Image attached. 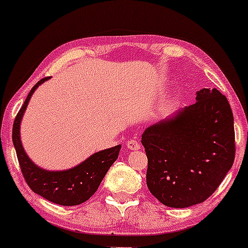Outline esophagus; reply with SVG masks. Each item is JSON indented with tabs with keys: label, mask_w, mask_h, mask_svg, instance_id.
Returning a JSON list of instances; mask_svg holds the SVG:
<instances>
[{
	"label": "esophagus",
	"mask_w": 248,
	"mask_h": 248,
	"mask_svg": "<svg viewBox=\"0 0 248 248\" xmlns=\"http://www.w3.org/2000/svg\"><path fill=\"white\" fill-rule=\"evenodd\" d=\"M127 147L129 148L130 150H138L141 148V144H140V142L136 141V140H129L127 142Z\"/></svg>",
	"instance_id": "1"
}]
</instances>
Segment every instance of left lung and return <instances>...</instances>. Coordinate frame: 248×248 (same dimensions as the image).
Masks as SVG:
<instances>
[{
	"instance_id": "8db88e82",
	"label": "left lung",
	"mask_w": 248,
	"mask_h": 248,
	"mask_svg": "<svg viewBox=\"0 0 248 248\" xmlns=\"http://www.w3.org/2000/svg\"><path fill=\"white\" fill-rule=\"evenodd\" d=\"M196 99L142 135L148 189L169 207L203 203L234 162V124L226 96L216 88H203Z\"/></svg>"
}]
</instances>
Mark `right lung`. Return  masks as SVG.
Masks as SVG:
<instances>
[{
  "mask_svg": "<svg viewBox=\"0 0 248 248\" xmlns=\"http://www.w3.org/2000/svg\"><path fill=\"white\" fill-rule=\"evenodd\" d=\"M50 77H45L41 79L31 88L23 106L17 113L13 126L14 147L16 149V155L23 177L33 192L59 205H79L92 197L93 193L98 190L102 178L118 158L121 146H115L93 154L79 166L64 171H47L33 164V162L25 154L21 143L19 124L32 93L42 82L46 81Z\"/></svg>",
  "mask_w": 248,
  "mask_h": 248,
  "instance_id": "obj_1",
  "label": "right lung"
}]
</instances>
